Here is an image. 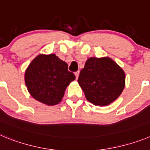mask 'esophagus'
<instances>
[{"label":"esophagus","instance_id":"1","mask_svg":"<svg viewBox=\"0 0 150 150\" xmlns=\"http://www.w3.org/2000/svg\"><path fill=\"white\" fill-rule=\"evenodd\" d=\"M79 71H76V72H75V76H76V79H78V77H79Z\"/></svg>","mask_w":150,"mask_h":150}]
</instances>
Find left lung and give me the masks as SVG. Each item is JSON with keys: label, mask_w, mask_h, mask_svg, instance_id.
Here are the masks:
<instances>
[{"label": "left lung", "mask_w": 150, "mask_h": 150, "mask_svg": "<svg viewBox=\"0 0 150 150\" xmlns=\"http://www.w3.org/2000/svg\"><path fill=\"white\" fill-rule=\"evenodd\" d=\"M78 83L87 100L96 106H107L121 95L125 84V74L108 57L89 58L80 71Z\"/></svg>", "instance_id": "8db88e82"}]
</instances>
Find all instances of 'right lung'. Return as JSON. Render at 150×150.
<instances>
[{
  "label": "right lung",
  "instance_id": "1",
  "mask_svg": "<svg viewBox=\"0 0 150 150\" xmlns=\"http://www.w3.org/2000/svg\"><path fill=\"white\" fill-rule=\"evenodd\" d=\"M76 79L68 65L55 54L38 55L25 74V82L30 95L49 106L60 103L67 86Z\"/></svg>",
  "mask_w": 150,
  "mask_h": 150
}]
</instances>
